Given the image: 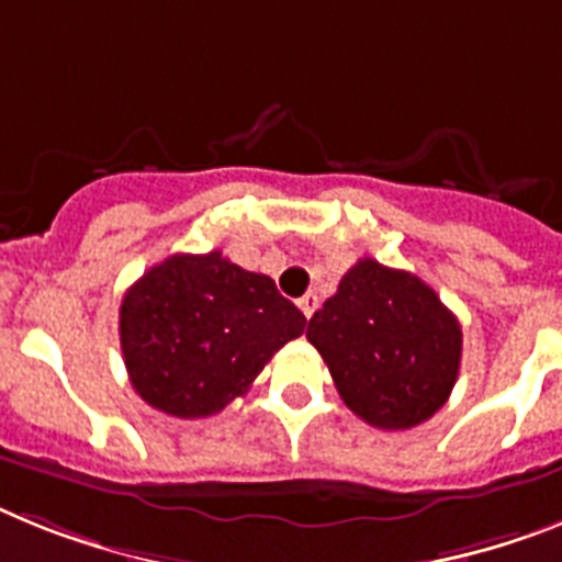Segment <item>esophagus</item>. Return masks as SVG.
I'll return each instance as SVG.
<instances>
[{
    "mask_svg": "<svg viewBox=\"0 0 562 562\" xmlns=\"http://www.w3.org/2000/svg\"><path fill=\"white\" fill-rule=\"evenodd\" d=\"M299 306L306 318H313V313L318 310V295H315V292H306L304 299H299Z\"/></svg>",
    "mask_w": 562,
    "mask_h": 562,
    "instance_id": "obj_1",
    "label": "esophagus"
}]
</instances>
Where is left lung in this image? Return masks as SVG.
Returning <instances> with one entry per match:
<instances>
[{
	"instance_id": "obj_1",
	"label": "left lung",
	"mask_w": 562,
	"mask_h": 562,
	"mask_svg": "<svg viewBox=\"0 0 562 562\" xmlns=\"http://www.w3.org/2000/svg\"><path fill=\"white\" fill-rule=\"evenodd\" d=\"M344 404L378 429H412L449 401L463 333L418 276L361 258L310 318Z\"/></svg>"
}]
</instances>
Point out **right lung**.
I'll use <instances>...</instances> for the list:
<instances>
[{"label":"right lung","instance_id":"right-lung-1","mask_svg":"<svg viewBox=\"0 0 562 562\" xmlns=\"http://www.w3.org/2000/svg\"><path fill=\"white\" fill-rule=\"evenodd\" d=\"M306 318L270 276L241 270L218 249L176 252L150 267L119 310L133 390L172 418H210L252 386Z\"/></svg>","mask_w":562,"mask_h":562}]
</instances>
